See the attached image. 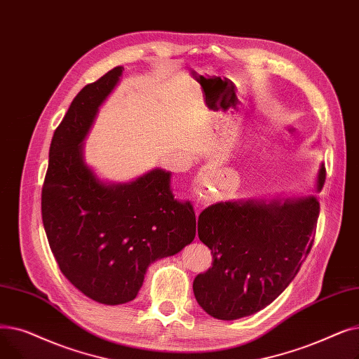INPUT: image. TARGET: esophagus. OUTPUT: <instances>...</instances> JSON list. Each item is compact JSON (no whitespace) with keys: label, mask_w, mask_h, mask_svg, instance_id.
I'll return each instance as SVG.
<instances>
[{"label":"esophagus","mask_w":359,"mask_h":359,"mask_svg":"<svg viewBox=\"0 0 359 359\" xmlns=\"http://www.w3.org/2000/svg\"><path fill=\"white\" fill-rule=\"evenodd\" d=\"M200 197H201V194H200ZM198 200H200V201H204V200H208V197L203 196V198H198V196H197V206H198Z\"/></svg>","instance_id":"esophagus-1"}]
</instances>
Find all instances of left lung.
<instances>
[{
  "label": "left lung",
  "mask_w": 359,
  "mask_h": 359,
  "mask_svg": "<svg viewBox=\"0 0 359 359\" xmlns=\"http://www.w3.org/2000/svg\"><path fill=\"white\" fill-rule=\"evenodd\" d=\"M326 181L320 166L317 191ZM320 203L314 196L216 203L198 216V238L213 263L193 282L201 309L217 320L263 310L294 280L311 251Z\"/></svg>",
  "instance_id": "8db88e82"
}]
</instances>
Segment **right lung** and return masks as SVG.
Here are the masks:
<instances>
[{
	"label": "right lung",
	"instance_id": "1",
	"mask_svg": "<svg viewBox=\"0 0 359 359\" xmlns=\"http://www.w3.org/2000/svg\"><path fill=\"white\" fill-rule=\"evenodd\" d=\"M115 67L73 99L49 147L42 220L62 275L90 299L118 305L137 297L147 267L196 236L190 201L170 190V172L153 169L127 184L100 181L83 142L99 107L123 74Z\"/></svg>",
	"mask_w": 359,
	"mask_h": 359
}]
</instances>
